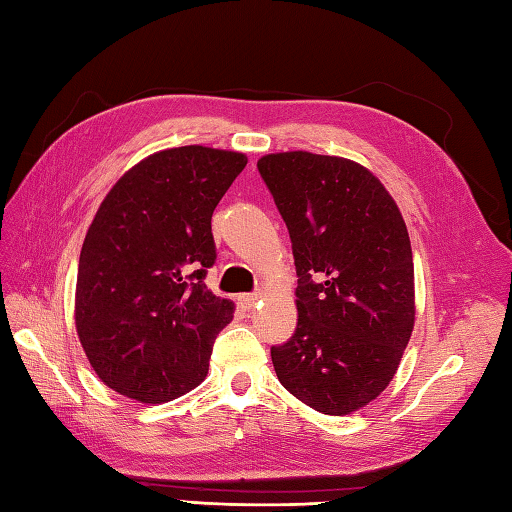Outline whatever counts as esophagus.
<instances>
[{
    "mask_svg": "<svg viewBox=\"0 0 512 512\" xmlns=\"http://www.w3.org/2000/svg\"><path fill=\"white\" fill-rule=\"evenodd\" d=\"M259 299H262L259 295H242V297H239V303H242V308L253 310L257 306Z\"/></svg>",
    "mask_w": 512,
    "mask_h": 512,
    "instance_id": "1",
    "label": "esophagus"
}]
</instances>
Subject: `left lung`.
<instances>
[{"label": "left lung", "instance_id": "1", "mask_svg": "<svg viewBox=\"0 0 512 512\" xmlns=\"http://www.w3.org/2000/svg\"><path fill=\"white\" fill-rule=\"evenodd\" d=\"M288 226L297 330L273 347L279 383L328 416L376 400L416 321L413 257L398 204L354 160L281 151L257 160Z\"/></svg>", "mask_w": 512, "mask_h": 512}]
</instances>
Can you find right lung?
<instances>
[{"instance_id": "1", "label": "right lung", "mask_w": 512, "mask_h": 512, "mask_svg": "<svg viewBox=\"0 0 512 512\" xmlns=\"http://www.w3.org/2000/svg\"><path fill=\"white\" fill-rule=\"evenodd\" d=\"M239 151L162 149L125 171L83 239L76 334L107 387L162 405L198 387L235 303L204 286L211 217L242 173Z\"/></svg>"}]
</instances>
